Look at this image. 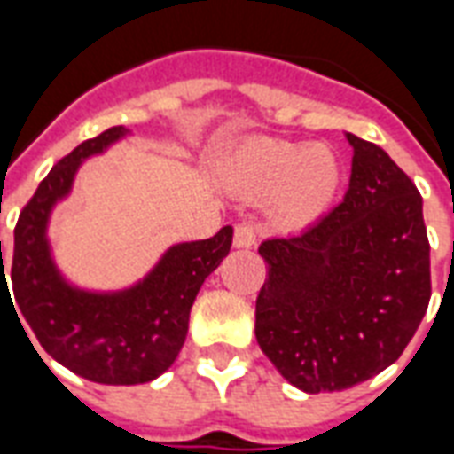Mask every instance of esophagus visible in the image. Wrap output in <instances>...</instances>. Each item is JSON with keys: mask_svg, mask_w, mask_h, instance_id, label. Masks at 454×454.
Instances as JSON below:
<instances>
[{"mask_svg": "<svg viewBox=\"0 0 454 454\" xmlns=\"http://www.w3.org/2000/svg\"><path fill=\"white\" fill-rule=\"evenodd\" d=\"M257 243V233L253 223H238L236 231H233V246L236 247H253Z\"/></svg>", "mask_w": 454, "mask_h": 454, "instance_id": "obj_1", "label": "esophagus"}]
</instances>
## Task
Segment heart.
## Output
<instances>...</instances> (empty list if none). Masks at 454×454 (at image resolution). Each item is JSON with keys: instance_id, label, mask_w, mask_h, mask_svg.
Segmentation results:
<instances>
[{"instance_id": "b5f03b06", "label": "heart", "mask_w": 454, "mask_h": 454, "mask_svg": "<svg viewBox=\"0 0 454 454\" xmlns=\"http://www.w3.org/2000/svg\"><path fill=\"white\" fill-rule=\"evenodd\" d=\"M340 162L325 145L255 140L228 168V184L247 199H267L270 221L282 231L314 226L340 189Z\"/></svg>"}]
</instances>
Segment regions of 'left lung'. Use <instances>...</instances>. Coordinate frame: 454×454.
<instances>
[{
	"label": "left lung",
	"mask_w": 454,
	"mask_h": 454,
	"mask_svg": "<svg viewBox=\"0 0 454 454\" xmlns=\"http://www.w3.org/2000/svg\"><path fill=\"white\" fill-rule=\"evenodd\" d=\"M352 145L350 187L301 236L270 238L255 338L306 394L350 389L401 357L430 301L423 199L374 143Z\"/></svg>",
	"instance_id": "1"
}]
</instances>
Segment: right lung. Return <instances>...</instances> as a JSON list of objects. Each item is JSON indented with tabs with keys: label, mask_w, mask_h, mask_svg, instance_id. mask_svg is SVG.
Segmentation results:
<instances>
[{
	"label": "right lung",
	"mask_w": 454,
	"mask_h": 454,
	"mask_svg": "<svg viewBox=\"0 0 454 454\" xmlns=\"http://www.w3.org/2000/svg\"><path fill=\"white\" fill-rule=\"evenodd\" d=\"M126 133L123 126L106 129L80 143L48 172L16 221L9 267L2 260L0 240V294L2 289L9 292L6 277H12V306L21 311L41 348L70 372L99 384H145L168 370L184 345L199 289L233 243L231 226L207 240L177 243L138 285L121 292H87L60 275L48 243L51 211L70 194L84 160L104 153Z\"/></svg>",
	"instance_id": "right-lung-1"
}]
</instances>
